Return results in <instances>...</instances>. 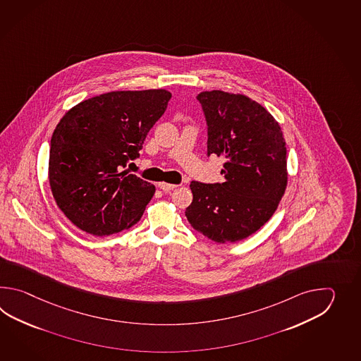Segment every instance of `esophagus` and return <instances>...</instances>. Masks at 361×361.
I'll return each mask as SVG.
<instances>
[{
	"mask_svg": "<svg viewBox=\"0 0 361 361\" xmlns=\"http://www.w3.org/2000/svg\"><path fill=\"white\" fill-rule=\"evenodd\" d=\"M159 187H160V190H162L164 192L171 191V190H174L176 187H177V184H170V183H159Z\"/></svg>",
	"mask_w": 361,
	"mask_h": 361,
	"instance_id": "34e87169",
	"label": "esophagus"
}]
</instances>
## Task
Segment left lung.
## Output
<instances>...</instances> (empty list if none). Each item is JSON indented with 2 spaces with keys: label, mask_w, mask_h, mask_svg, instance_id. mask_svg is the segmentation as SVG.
<instances>
[{
  "label": "left lung",
  "mask_w": 361,
  "mask_h": 361,
  "mask_svg": "<svg viewBox=\"0 0 361 361\" xmlns=\"http://www.w3.org/2000/svg\"><path fill=\"white\" fill-rule=\"evenodd\" d=\"M196 98L207 120V156L226 160L224 182L192 180L185 216L215 243H236L259 230L284 196V135L269 111L245 95L213 90Z\"/></svg>",
  "instance_id": "obj_1"
}]
</instances>
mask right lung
I'll return each mask as SVG.
<instances>
[{"mask_svg":"<svg viewBox=\"0 0 361 361\" xmlns=\"http://www.w3.org/2000/svg\"><path fill=\"white\" fill-rule=\"evenodd\" d=\"M170 98L164 89L106 92L71 108L56 125L49 182L56 205L80 230L108 236L139 222L154 185L121 170L139 157Z\"/></svg>","mask_w":361,"mask_h":361,"instance_id":"right-lung-1","label":"right lung"}]
</instances>
